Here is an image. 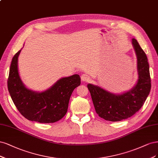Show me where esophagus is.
<instances>
[{
    "instance_id": "esophagus-1",
    "label": "esophagus",
    "mask_w": 158,
    "mask_h": 158,
    "mask_svg": "<svg viewBox=\"0 0 158 158\" xmlns=\"http://www.w3.org/2000/svg\"><path fill=\"white\" fill-rule=\"evenodd\" d=\"M81 81H83V82H84V81H87V80L89 79V77H88L87 75L83 74V75H82V76H81Z\"/></svg>"
}]
</instances>
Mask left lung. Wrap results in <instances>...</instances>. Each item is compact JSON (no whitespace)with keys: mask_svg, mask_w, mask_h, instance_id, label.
Masks as SVG:
<instances>
[{"mask_svg":"<svg viewBox=\"0 0 158 158\" xmlns=\"http://www.w3.org/2000/svg\"><path fill=\"white\" fill-rule=\"evenodd\" d=\"M132 44L136 55L139 75L133 89L122 94H114L98 86L87 85L96 114L105 120L119 121L130 118L141 108L150 92L151 80L147 56L135 39H132Z\"/></svg>","mask_w":158,"mask_h":158,"instance_id":"1","label":"left lung"}]
</instances>
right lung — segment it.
<instances>
[{"label": "right lung", "instance_id": "obj_1", "mask_svg": "<svg viewBox=\"0 0 158 158\" xmlns=\"http://www.w3.org/2000/svg\"><path fill=\"white\" fill-rule=\"evenodd\" d=\"M14 56L8 79V89L17 109L24 118L41 123H54L66 114L73 90L81 84L79 75L63 77L50 88L39 93L27 89L19 77L18 60Z\"/></svg>", "mask_w": 158, "mask_h": 158}]
</instances>
